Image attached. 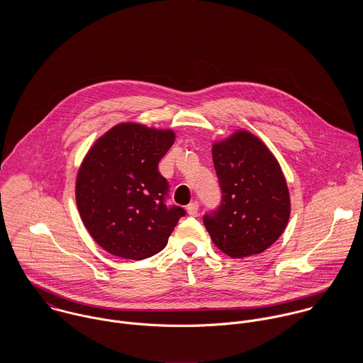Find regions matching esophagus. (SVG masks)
<instances>
[{
	"instance_id": "obj_1",
	"label": "esophagus",
	"mask_w": 363,
	"mask_h": 363,
	"mask_svg": "<svg viewBox=\"0 0 363 363\" xmlns=\"http://www.w3.org/2000/svg\"><path fill=\"white\" fill-rule=\"evenodd\" d=\"M187 213L190 216H197L199 215V203L197 201H193L187 206Z\"/></svg>"
}]
</instances>
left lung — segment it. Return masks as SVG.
Wrapping results in <instances>:
<instances>
[{"instance_id":"obj_1","label":"left lung","mask_w":363,"mask_h":363,"mask_svg":"<svg viewBox=\"0 0 363 363\" xmlns=\"http://www.w3.org/2000/svg\"><path fill=\"white\" fill-rule=\"evenodd\" d=\"M222 203L204 216L213 245L232 259L259 255L285 230L291 197L282 169L267 145L247 130L212 144Z\"/></svg>"}]
</instances>
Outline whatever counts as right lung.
I'll return each instance as SVG.
<instances>
[{
	"label": "right lung",
	"instance_id": "1",
	"mask_svg": "<svg viewBox=\"0 0 363 363\" xmlns=\"http://www.w3.org/2000/svg\"><path fill=\"white\" fill-rule=\"evenodd\" d=\"M173 130L120 123L84 157L75 182L81 219L107 253L127 259L154 256L167 245L180 207L167 208V182L157 163L173 145Z\"/></svg>",
	"mask_w": 363,
	"mask_h": 363
}]
</instances>
